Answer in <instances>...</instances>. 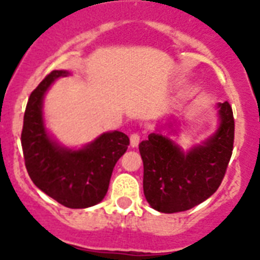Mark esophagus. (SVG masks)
Returning a JSON list of instances; mask_svg holds the SVG:
<instances>
[{
    "mask_svg": "<svg viewBox=\"0 0 260 260\" xmlns=\"http://www.w3.org/2000/svg\"><path fill=\"white\" fill-rule=\"evenodd\" d=\"M139 142H141V135L138 134V133H134V134L130 135V146L138 147Z\"/></svg>",
    "mask_w": 260,
    "mask_h": 260,
    "instance_id": "esophagus-1",
    "label": "esophagus"
}]
</instances>
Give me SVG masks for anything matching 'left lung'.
<instances>
[{"mask_svg":"<svg viewBox=\"0 0 260 260\" xmlns=\"http://www.w3.org/2000/svg\"><path fill=\"white\" fill-rule=\"evenodd\" d=\"M217 108L219 128L189 152L156 133L139 144L144 197L153 210L164 213L187 211L219 189L233 151L234 118L228 102Z\"/></svg>","mask_w":260,"mask_h":260,"instance_id":"obj_1","label":"left lung"}]
</instances>
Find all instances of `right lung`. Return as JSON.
<instances>
[{"label": "right lung", "instance_id": "1", "mask_svg": "<svg viewBox=\"0 0 260 260\" xmlns=\"http://www.w3.org/2000/svg\"><path fill=\"white\" fill-rule=\"evenodd\" d=\"M65 70H54L29 95L22 130L24 164L32 182L68 208L100 203L109 187L112 172L130 144L121 132L104 133L80 150H69L53 141L43 119V99Z\"/></svg>", "mask_w": 260, "mask_h": 260}]
</instances>
